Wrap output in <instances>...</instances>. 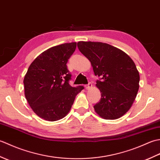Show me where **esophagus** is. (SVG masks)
<instances>
[{
  "label": "esophagus",
  "mask_w": 160,
  "mask_h": 160,
  "mask_svg": "<svg viewBox=\"0 0 160 160\" xmlns=\"http://www.w3.org/2000/svg\"><path fill=\"white\" fill-rule=\"evenodd\" d=\"M91 87H92V84H91V82H89V84H87V85H85L86 89H89Z\"/></svg>",
  "instance_id": "34e87169"
}]
</instances>
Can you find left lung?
<instances>
[{
	"label": "left lung",
	"instance_id": "left-lung-1",
	"mask_svg": "<svg viewBox=\"0 0 160 160\" xmlns=\"http://www.w3.org/2000/svg\"><path fill=\"white\" fill-rule=\"evenodd\" d=\"M80 52L93 67L101 99L93 106L106 120H115L130 109L139 89L140 74L133 61L123 51L100 42H78Z\"/></svg>",
	"mask_w": 160,
	"mask_h": 160
}]
</instances>
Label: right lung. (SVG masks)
<instances>
[{"mask_svg":"<svg viewBox=\"0 0 160 160\" xmlns=\"http://www.w3.org/2000/svg\"><path fill=\"white\" fill-rule=\"evenodd\" d=\"M76 42L54 46L40 53L30 64L25 78V96L33 112L43 120L57 121L69 113L83 86L71 87L67 63Z\"/></svg>","mask_w":160,"mask_h":160,"instance_id":"right-lung-1","label":"right lung"}]
</instances>
